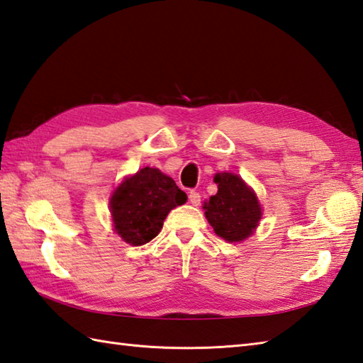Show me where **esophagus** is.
I'll return each instance as SVG.
<instances>
[{"label": "esophagus", "mask_w": 363, "mask_h": 363, "mask_svg": "<svg viewBox=\"0 0 363 363\" xmlns=\"http://www.w3.org/2000/svg\"><path fill=\"white\" fill-rule=\"evenodd\" d=\"M189 201H190V204H194V206H199V203H201V196H199L198 191L191 190L190 194H189Z\"/></svg>", "instance_id": "esophagus-1"}]
</instances>
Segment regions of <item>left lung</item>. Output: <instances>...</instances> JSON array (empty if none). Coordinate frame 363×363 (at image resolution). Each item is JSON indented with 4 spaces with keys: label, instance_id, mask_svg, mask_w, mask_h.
Returning a JSON list of instances; mask_svg holds the SVG:
<instances>
[{
    "label": "left lung",
    "instance_id": "8db88e82",
    "mask_svg": "<svg viewBox=\"0 0 363 363\" xmlns=\"http://www.w3.org/2000/svg\"><path fill=\"white\" fill-rule=\"evenodd\" d=\"M217 195L206 199L203 209L217 235L234 243L245 240L257 228L262 209L254 191L233 173H218Z\"/></svg>",
    "mask_w": 363,
    "mask_h": 363
}]
</instances>
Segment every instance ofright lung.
I'll list each match as a JSON object with an SVG mask.
<instances>
[{
  "label": "right lung",
  "mask_w": 363,
  "mask_h": 363,
  "mask_svg": "<svg viewBox=\"0 0 363 363\" xmlns=\"http://www.w3.org/2000/svg\"><path fill=\"white\" fill-rule=\"evenodd\" d=\"M186 201V191L172 177L145 167L113 191L111 213L115 230L133 246L148 243L160 233L168 212Z\"/></svg>",
  "instance_id": "obj_1"
}]
</instances>
